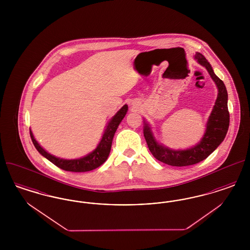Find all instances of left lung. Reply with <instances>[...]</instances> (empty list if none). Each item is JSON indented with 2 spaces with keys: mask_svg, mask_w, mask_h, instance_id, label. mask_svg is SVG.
Segmentation results:
<instances>
[{
  "mask_svg": "<svg viewBox=\"0 0 250 250\" xmlns=\"http://www.w3.org/2000/svg\"><path fill=\"white\" fill-rule=\"evenodd\" d=\"M194 59L206 68L216 85L218 92L214 107L206 124L204 135L200 143L186 150L170 149L157 143L150 125L144 120L143 134L150 152L157 160L169 166H190L207 158L224 141L229 125L228 93L225 84L214 74L211 64L202 53L196 52Z\"/></svg>",
  "mask_w": 250,
  "mask_h": 250,
  "instance_id": "left-lung-1",
  "label": "left lung"
}]
</instances>
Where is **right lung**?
Wrapping results in <instances>:
<instances>
[{"instance_id": "add662e5", "label": "right lung", "mask_w": 250, "mask_h": 250, "mask_svg": "<svg viewBox=\"0 0 250 250\" xmlns=\"http://www.w3.org/2000/svg\"><path fill=\"white\" fill-rule=\"evenodd\" d=\"M127 110H128L127 105H124L120 108L119 110L116 112V114L108 121L106 129L102 136V139L100 140L95 150L81 158L63 159V158H60L57 156L50 155L46 150L43 149V147L40 146L39 143L36 142L33 135V132L30 129L31 139L33 141L36 150L44 157H46L48 160H49L51 163H53L55 166L58 167L60 168L67 171H73V172L90 171L101 166L107 160L108 155L110 153V148H111L114 134L119 126L120 123L125 116Z\"/></svg>"}]
</instances>
